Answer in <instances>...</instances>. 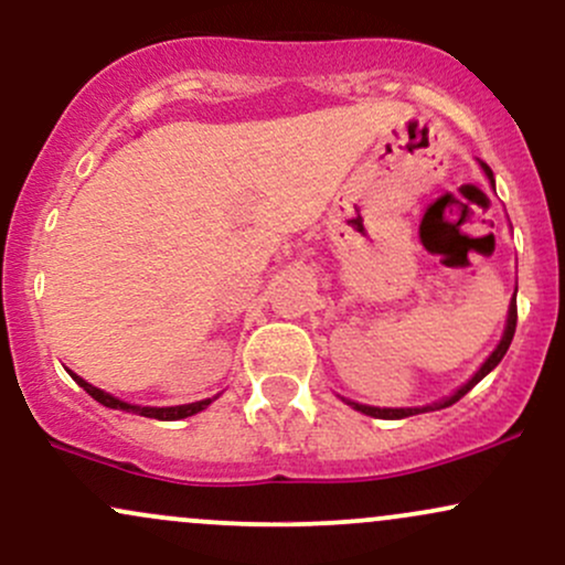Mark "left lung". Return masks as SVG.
<instances>
[{
  "instance_id": "left-lung-1",
  "label": "left lung",
  "mask_w": 565,
  "mask_h": 565,
  "mask_svg": "<svg viewBox=\"0 0 565 565\" xmlns=\"http://www.w3.org/2000/svg\"><path fill=\"white\" fill-rule=\"evenodd\" d=\"M481 168H484V173L489 175V181L494 183V179H492V171H489V166H484V162H481ZM515 321H519V310H515V295H513L511 310H508V326H505V334H502L500 344H498V350H494L492 355L487 358V363L481 365V369L477 371V376H473L471 382H468V384L460 386V390L455 392L452 397H447L445 403H437V405H429V407H371V405H358V403H350V399H348V405H352V407H355V411H360V413H365V416H373V418H390V420L407 418V416H416V413H424V411H439V407H450L452 403H458V399L463 397V394L471 392L473 386H477V384L481 382V379H484L487 373L492 371L494 365L500 363L502 355H505L508 348H511V342H513V334H515Z\"/></svg>"
}]
</instances>
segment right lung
I'll return each instance as SVG.
<instances>
[{
    "instance_id": "obj_1",
    "label": "right lung",
    "mask_w": 565,
    "mask_h": 565,
    "mask_svg": "<svg viewBox=\"0 0 565 565\" xmlns=\"http://www.w3.org/2000/svg\"><path fill=\"white\" fill-rule=\"evenodd\" d=\"M73 379H76L78 386H84V390L92 394L97 403H102L105 407H113V411H126V413H139V416L145 418H158V420H179V418H186V416H194V413L205 411V407L213 403V399H202V403H192V405H179V407H139V405H128L124 399L113 397V394L97 390V386H92L84 379L76 376V373H71Z\"/></svg>"
}]
</instances>
